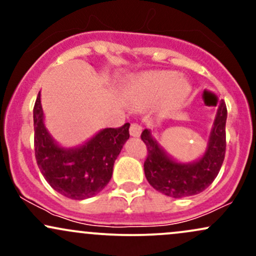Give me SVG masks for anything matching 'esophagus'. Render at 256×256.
Instances as JSON below:
<instances>
[{
  "label": "esophagus",
  "mask_w": 256,
  "mask_h": 256,
  "mask_svg": "<svg viewBox=\"0 0 256 256\" xmlns=\"http://www.w3.org/2000/svg\"><path fill=\"white\" fill-rule=\"evenodd\" d=\"M140 132H142V128L138 124H131L130 126V134L132 137H140Z\"/></svg>",
  "instance_id": "obj_1"
}]
</instances>
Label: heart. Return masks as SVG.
<instances>
[{
    "instance_id": "1",
    "label": "heart",
    "mask_w": 256,
    "mask_h": 256,
    "mask_svg": "<svg viewBox=\"0 0 256 256\" xmlns=\"http://www.w3.org/2000/svg\"><path fill=\"white\" fill-rule=\"evenodd\" d=\"M192 94L188 79L174 71H150L132 78L126 88V102L134 110L158 104L161 113H174L184 107Z\"/></svg>"
}]
</instances>
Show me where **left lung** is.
Here are the masks:
<instances>
[{
  "label": "left lung",
  "instance_id": "1",
  "mask_svg": "<svg viewBox=\"0 0 256 256\" xmlns=\"http://www.w3.org/2000/svg\"><path fill=\"white\" fill-rule=\"evenodd\" d=\"M226 118V104L220 101L207 148L198 160L192 162H182L173 158L155 140L152 130L146 128L140 138L148 148L144 174L149 184L158 192L173 198H188L207 189L218 176L225 158Z\"/></svg>",
  "mask_w": 256,
  "mask_h": 256
}]
</instances>
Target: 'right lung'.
<instances>
[{
	"label": "right lung",
	"instance_id": "obj_1",
	"mask_svg": "<svg viewBox=\"0 0 256 256\" xmlns=\"http://www.w3.org/2000/svg\"><path fill=\"white\" fill-rule=\"evenodd\" d=\"M34 154L37 165L49 185L61 195L85 200L104 189L113 174V166L130 137V124L104 128L78 146H60L44 124L38 92L34 107Z\"/></svg>",
	"mask_w": 256,
	"mask_h": 256
}]
</instances>
